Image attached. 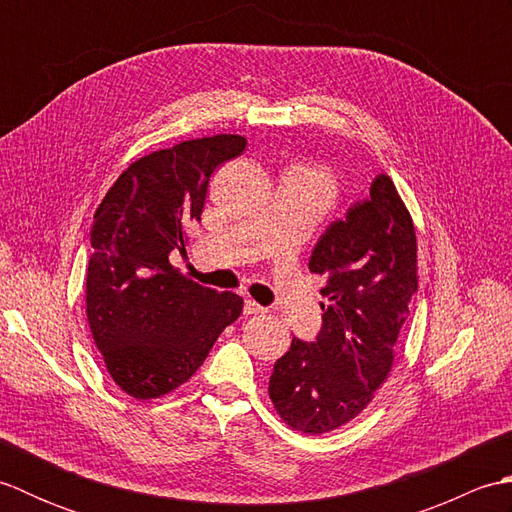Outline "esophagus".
Segmentation results:
<instances>
[{
    "label": "esophagus",
    "mask_w": 512,
    "mask_h": 512,
    "mask_svg": "<svg viewBox=\"0 0 512 512\" xmlns=\"http://www.w3.org/2000/svg\"><path fill=\"white\" fill-rule=\"evenodd\" d=\"M259 312H264V308L259 306V303H255L253 299H246L244 301V314H246V317H250V314H259Z\"/></svg>",
    "instance_id": "1"
}]
</instances>
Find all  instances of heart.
I'll return each mask as SVG.
<instances>
[{
  "instance_id": "b5f03b06",
  "label": "heart",
  "mask_w": 512,
  "mask_h": 512,
  "mask_svg": "<svg viewBox=\"0 0 512 512\" xmlns=\"http://www.w3.org/2000/svg\"><path fill=\"white\" fill-rule=\"evenodd\" d=\"M295 171L299 173L303 180L310 184L314 191H317V195L323 200V204H328L332 200L334 180H332V176H330L328 171H323L319 167H299Z\"/></svg>"
}]
</instances>
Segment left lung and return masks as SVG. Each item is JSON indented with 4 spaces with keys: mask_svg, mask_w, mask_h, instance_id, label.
<instances>
[{
    "mask_svg": "<svg viewBox=\"0 0 512 512\" xmlns=\"http://www.w3.org/2000/svg\"><path fill=\"white\" fill-rule=\"evenodd\" d=\"M416 250L411 215L387 173L325 228L308 264L325 277L321 330L314 341L292 336L268 383L292 429L312 436L339 429L385 383L418 292Z\"/></svg>",
    "mask_w": 512,
    "mask_h": 512,
    "instance_id": "left-lung-1",
    "label": "left lung"
}]
</instances>
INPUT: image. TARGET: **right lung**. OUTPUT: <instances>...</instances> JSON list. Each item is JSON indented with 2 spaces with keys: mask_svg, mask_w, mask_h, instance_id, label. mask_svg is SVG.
I'll return each mask as SVG.
<instances>
[{
  "mask_svg": "<svg viewBox=\"0 0 512 512\" xmlns=\"http://www.w3.org/2000/svg\"><path fill=\"white\" fill-rule=\"evenodd\" d=\"M244 149V136L217 134L151 151L118 176L94 213L90 330L114 383L138 400L187 383L242 314V297L195 284L171 255H187V228L200 222L211 173Z\"/></svg>",
  "mask_w": 512,
  "mask_h": 512,
  "instance_id": "right-lung-1",
  "label": "right lung"
}]
</instances>
